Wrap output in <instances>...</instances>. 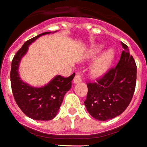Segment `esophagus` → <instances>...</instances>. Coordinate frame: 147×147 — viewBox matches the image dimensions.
Segmentation results:
<instances>
[{
  "instance_id": "esophagus-1",
  "label": "esophagus",
  "mask_w": 147,
  "mask_h": 147,
  "mask_svg": "<svg viewBox=\"0 0 147 147\" xmlns=\"http://www.w3.org/2000/svg\"><path fill=\"white\" fill-rule=\"evenodd\" d=\"M82 76L81 75H80V73H78V72H77L76 75V76H75V78H74V83H78V82H82Z\"/></svg>"
}]
</instances>
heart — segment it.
<instances>
[{"label":"heart","instance_id":"obj_1","mask_svg":"<svg viewBox=\"0 0 147 147\" xmlns=\"http://www.w3.org/2000/svg\"><path fill=\"white\" fill-rule=\"evenodd\" d=\"M104 46L102 45H97L92 47L88 51V56L90 59H95L101 51L103 50ZM114 51L112 49L106 50L102 54L92 66V71L95 76H99L103 75L113 63L114 59Z\"/></svg>","mask_w":147,"mask_h":147}]
</instances>
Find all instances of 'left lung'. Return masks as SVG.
<instances>
[{
  "instance_id": "8db88e82",
  "label": "left lung",
  "mask_w": 147,
  "mask_h": 147,
  "mask_svg": "<svg viewBox=\"0 0 147 147\" xmlns=\"http://www.w3.org/2000/svg\"><path fill=\"white\" fill-rule=\"evenodd\" d=\"M123 51L116 67L111 68L96 82L87 84L84 104L93 118L106 121L119 116L133 98L136 82V65L128 46L121 42Z\"/></svg>"
}]
</instances>
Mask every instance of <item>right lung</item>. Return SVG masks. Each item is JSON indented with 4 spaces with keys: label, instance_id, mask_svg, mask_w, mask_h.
Wrapping results in <instances>:
<instances>
[{
    "label": "right lung",
    "instance_id": "add662e5",
    "mask_svg": "<svg viewBox=\"0 0 147 147\" xmlns=\"http://www.w3.org/2000/svg\"><path fill=\"white\" fill-rule=\"evenodd\" d=\"M50 33L44 32L27 41L17 51L11 62V84L14 100L21 110L34 120L48 121L55 117L64 96L71 88V81L75 76V73L67 78L56 76L47 85L40 88L29 86L20 78L19 64L29 45L41 35Z\"/></svg>",
    "mask_w": 147,
    "mask_h": 147
}]
</instances>
